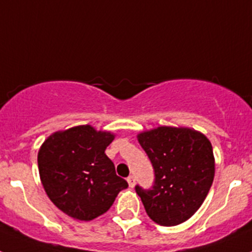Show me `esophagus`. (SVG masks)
<instances>
[{
  "label": "esophagus",
  "mask_w": 252,
  "mask_h": 252,
  "mask_svg": "<svg viewBox=\"0 0 252 252\" xmlns=\"http://www.w3.org/2000/svg\"><path fill=\"white\" fill-rule=\"evenodd\" d=\"M127 183L131 188H133V187H135V177H133V175H130V177L127 178Z\"/></svg>",
  "instance_id": "obj_1"
}]
</instances>
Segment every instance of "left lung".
I'll list each match as a JSON object with an SVG mask.
<instances>
[{
	"mask_svg": "<svg viewBox=\"0 0 252 252\" xmlns=\"http://www.w3.org/2000/svg\"><path fill=\"white\" fill-rule=\"evenodd\" d=\"M153 164L150 189L135 187L149 217L161 226H177L202 206L215 178L211 141L188 127L160 126L137 135Z\"/></svg>",
	"mask_w": 252,
	"mask_h": 252,
	"instance_id": "8db88e82",
	"label": "left lung"
}]
</instances>
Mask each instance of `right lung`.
<instances>
[{
  "label": "right lung",
  "mask_w": 252,
  "mask_h": 252,
  "mask_svg": "<svg viewBox=\"0 0 252 252\" xmlns=\"http://www.w3.org/2000/svg\"><path fill=\"white\" fill-rule=\"evenodd\" d=\"M113 139V133L82 125L44 141L37 154L40 179L50 201L65 215L91 221L106 213L128 187L104 154Z\"/></svg>",
  "instance_id": "1"
}]
</instances>
